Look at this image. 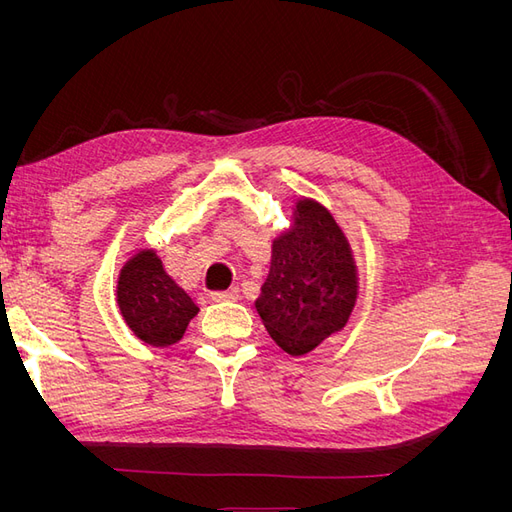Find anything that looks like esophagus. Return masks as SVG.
Wrapping results in <instances>:
<instances>
[{
    "mask_svg": "<svg viewBox=\"0 0 512 512\" xmlns=\"http://www.w3.org/2000/svg\"><path fill=\"white\" fill-rule=\"evenodd\" d=\"M211 299L213 301H237L239 292L235 288H232V290H215V292H211Z\"/></svg>",
    "mask_w": 512,
    "mask_h": 512,
    "instance_id": "34e87169",
    "label": "esophagus"
}]
</instances>
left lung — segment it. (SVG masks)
<instances>
[{
    "instance_id": "8db88e82",
    "label": "left lung",
    "mask_w": 512,
    "mask_h": 512,
    "mask_svg": "<svg viewBox=\"0 0 512 512\" xmlns=\"http://www.w3.org/2000/svg\"><path fill=\"white\" fill-rule=\"evenodd\" d=\"M359 299V269L333 213L301 196L290 226L273 239L256 312L273 342L292 356L312 352L342 331Z\"/></svg>"
}]
</instances>
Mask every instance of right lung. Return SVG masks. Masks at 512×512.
<instances>
[{
  "label": "right lung",
  "mask_w": 512,
  "mask_h": 512,
  "mask_svg": "<svg viewBox=\"0 0 512 512\" xmlns=\"http://www.w3.org/2000/svg\"><path fill=\"white\" fill-rule=\"evenodd\" d=\"M115 301L128 329L153 348L181 342L190 320L200 312L190 292L168 275L153 247L138 250L123 262Z\"/></svg>",
  "instance_id": "obj_1"
}]
</instances>
